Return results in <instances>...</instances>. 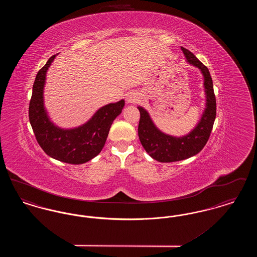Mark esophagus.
<instances>
[{"mask_svg": "<svg viewBox=\"0 0 257 257\" xmlns=\"http://www.w3.org/2000/svg\"><path fill=\"white\" fill-rule=\"evenodd\" d=\"M138 101H139V96H138L137 93H135V92L127 93V95H126V102L128 104H133V103H136Z\"/></svg>", "mask_w": 257, "mask_h": 257, "instance_id": "34e87169", "label": "esophagus"}]
</instances>
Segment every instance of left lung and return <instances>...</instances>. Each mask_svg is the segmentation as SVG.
<instances>
[{"label": "left lung", "mask_w": 257, "mask_h": 257, "mask_svg": "<svg viewBox=\"0 0 257 257\" xmlns=\"http://www.w3.org/2000/svg\"><path fill=\"white\" fill-rule=\"evenodd\" d=\"M186 61L198 68L203 76L205 108L195 128L184 136H171L162 132L153 122L149 112L139 106L141 113L138 133L142 146L151 158L161 163H171L191 158L205 147L216 118V97L213 81L207 67L189 50L181 47Z\"/></svg>", "instance_id": "1"}]
</instances>
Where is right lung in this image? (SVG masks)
Returning <instances> with one entry per match:
<instances>
[{"label": "right lung", "instance_id": "obj_1", "mask_svg": "<svg viewBox=\"0 0 257 257\" xmlns=\"http://www.w3.org/2000/svg\"><path fill=\"white\" fill-rule=\"evenodd\" d=\"M50 58L37 72L29 107V118L37 143L53 159L81 165L101 152L113 120L122 111L125 101L107 104L98 109L86 123L70 129L61 128L53 122L44 105L46 74L55 58Z\"/></svg>", "mask_w": 257, "mask_h": 257}]
</instances>
